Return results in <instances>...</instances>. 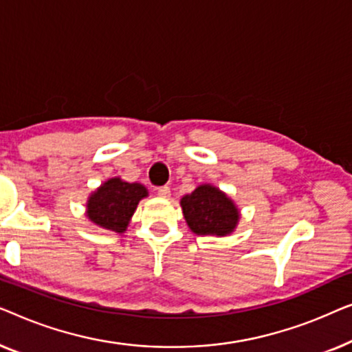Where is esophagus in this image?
Instances as JSON below:
<instances>
[{
    "instance_id": "obj_1",
    "label": "esophagus",
    "mask_w": 352,
    "mask_h": 352,
    "mask_svg": "<svg viewBox=\"0 0 352 352\" xmlns=\"http://www.w3.org/2000/svg\"><path fill=\"white\" fill-rule=\"evenodd\" d=\"M156 192H157V196L164 197V199H166V197L170 196V188L169 186H161V188H157Z\"/></svg>"
}]
</instances>
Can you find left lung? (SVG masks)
<instances>
[{
  "instance_id": "obj_1",
  "label": "left lung",
  "mask_w": 352,
  "mask_h": 352,
  "mask_svg": "<svg viewBox=\"0 0 352 352\" xmlns=\"http://www.w3.org/2000/svg\"><path fill=\"white\" fill-rule=\"evenodd\" d=\"M183 217L197 236H230L239 225L236 202L212 183H202L180 199Z\"/></svg>"
}]
</instances>
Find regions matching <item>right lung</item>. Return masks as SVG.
<instances>
[{
	"label": "right lung",
	"mask_w": 352,
	"mask_h": 352,
	"mask_svg": "<svg viewBox=\"0 0 352 352\" xmlns=\"http://www.w3.org/2000/svg\"><path fill=\"white\" fill-rule=\"evenodd\" d=\"M148 196L142 183H129L121 177L108 178L94 190L86 202V217L92 225L103 230L126 232L138 202Z\"/></svg>",
	"instance_id": "1"
}]
</instances>
